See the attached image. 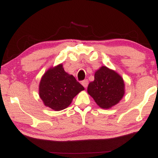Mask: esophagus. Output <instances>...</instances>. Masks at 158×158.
Returning a JSON list of instances; mask_svg holds the SVG:
<instances>
[{"mask_svg": "<svg viewBox=\"0 0 158 158\" xmlns=\"http://www.w3.org/2000/svg\"><path fill=\"white\" fill-rule=\"evenodd\" d=\"M82 85L84 88H87V86L88 85V80H84L83 81H82Z\"/></svg>", "mask_w": 158, "mask_h": 158, "instance_id": "esophagus-1", "label": "esophagus"}]
</instances>
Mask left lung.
Masks as SVG:
<instances>
[{"label": "left lung", "mask_w": 158, "mask_h": 158, "mask_svg": "<svg viewBox=\"0 0 158 158\" xmlns=\"http://www.w3.org/2000/svg\"><path fill=\"white\" fill-rule=\"evenodd\" d=\"M88 94L103 109H109L119 103L125 94L123 77L106 66L95 72L94 81L88 84Z\"/></svg>", "instance_id": "1"}]
</instances>
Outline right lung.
I'll use <instances>...</instances> for the list:
<instances>
[{
  "label": "right lung",
  "instance_id": "add662e5",
  "mask_svg": "<svg viewBox=\"0 0 158 158\" xmlns=\"http://www.w3.org/2000/svg\"><path fill=\"white\" fill-rule=\"evenodd\" d=\"M83 90L75 77L64 71L62 63L49 68L39 85V95L44 105L55 111L68 108L73 98Z\"/></svg>",
  "mask_w": 158,
  "mask_h": 158
}]
</instances>
